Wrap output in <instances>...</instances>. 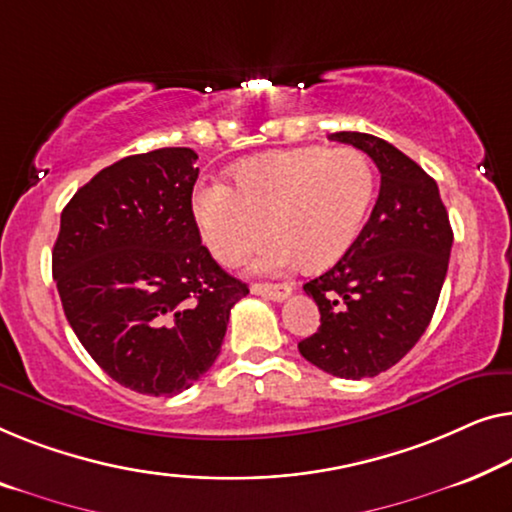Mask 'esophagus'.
<instances>
[{
  "label": "esophagus",
  "instance_id": "esophagus-1",
  "mask_svg": "<svg viewBox=\"0 0 512 512\" xmlns=\"http://www.w3.org/2000/svg\"><path fill=\"white\" fill-rule=\"evenodd\" d=\"M251 293L261 295V298H270L274 302H281L293 293V288L288 284H254L251 286Z\"/></svg>",
  "mask_w": 512,
  "mask_h": 512
}]
</instances>
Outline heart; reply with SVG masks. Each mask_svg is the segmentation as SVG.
<instances>
[{"mask_svg": "<svg viewBox=\"0 0 512 512\" xmlns=\"http://www.w3.org/2000/svg\"><path fill=\"white\" fill-rule=\"evenodd\" d=\"M233 180L235 189L201 184L194 217L205 247L224 265L242 263L270 228L277 238L256 258L258 272L339 261L358 240L376 187L365 152L316 145L244 159L233 168Z\"/></svg>", "mask_w": 512, "mask_h": 512, "instance_id": "1", "label": "heart"}]
</instances>
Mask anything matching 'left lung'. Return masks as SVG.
<instances>
[{"label": "left lung", "instance_id": "left-lung-1", "mask_svg": "<svg viewBox=\"0 0 512 512\" xmlns=\"http://www.w3.org/2000/svg\"><path fill=\"white\" fill-rule=\"evenodd\" d=\"M330 140L372 157L379 198L351 249L305 284L321 325L302 358L339 379H369L397 365L427 330L448 272L453 228L439 187L416 161L372 133Z\"/></svg>", "mask_w": 512, "mask_h": 512}]
</instances>
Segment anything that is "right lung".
<instances>
[{"instance_id": "right-lung-1", "label": "right lung", "mask_w": 512, "mask_h": 512, "mask_svg": "<svg viewBox=\"0 0 512 512\" xmlns=\"http://www.w3.org/2000/svg\"><path fill=\"white\" fill-rule=\"evenodd\" d=\"M189 147L133 154L64 207L53 277L73 332L124 388L173 397L214 365L249 293L201 244Z\"/></svg>"}]
</instances>
